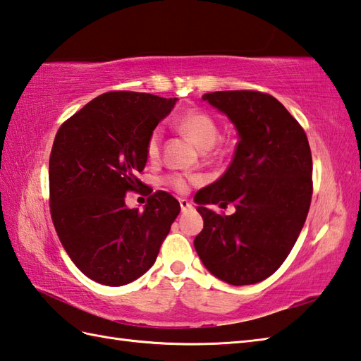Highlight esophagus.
I'll return each instance as SVG.
<instances>
[{"label":"esophagus","instance_id":"34e87169","mask_svg":"<svg viewBox=\"0 0 361 361\" xmlns=\"http://www.w3.org/2000/svg\"><path fill=\"white\" fill-rule=\"evenodd\" d=\"M180 206H181V211H183V212L192 209V204H190V203L186 200V198H180Z\"/></svg>","mask_w":361,"mask_h":361}]
</instances>
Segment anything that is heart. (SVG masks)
Returning a JSON list of instances; mask_svg holds the SVG:
<instances>
[{"label":"heart","mask_w":361,"mask_h":361,"mask_svg":"<svg viewBox=\"0 0 361 361\" xmlns=\"http://www.w3.org/2000/svg\"><path fill=\"white\" fill-rule=\"evenodd\" d=\"M176 127H178L180 132L185 133L192 140L198 149L202 150H209L214 147V144L219 140V126L216 119H214L211 114L200 111V110H190L183 113L181 116L176 119ZM161 133L159 128H155L150 133L147 140V155L149 158H157L161 147ZM166 183L169 186H172L176 190L186 189V181L180 175H172L167 176Z\"/></svg>","instance_id":"obj_1"}]
</instances>
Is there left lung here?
<instances>
[{
  "label": "left lung",
  "mask_w": 361,
  "mask_h": 361,
  "mask_svg": "<svg viewBox=\"0 0 361 361\" xmlns=\"http://www.w3.org/2000/svg\"><path fill=\"white\" fill-rule=\"evenodd\" d=\"M234 126L239 142L220 178L195 195L203 231L198 257L231 286L271 276L290 255L312 200V153L302 127L278 99L259 91H216L202 96ZM233 202L231 216L209 206Z\"/></svg>",
  "instance_id": "1"
}]
</instances>
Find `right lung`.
Listing matches in <instances>:
<instances>
[{
    "mask_svg": "<svg viewBox=\"0 0 361 361\" xmlns=\"http://www.w3.org/2000/svg\"><path fill=\"white\" fill-rule=\"evenodd\" d=\"M178 99L114 91L97 96L59 128L49 158L51 216L75 267L99 283L121 287L155 264L180 214L158 190L144 211L126 204L147 163V140Z\"/></svg>",
    "mask_w": 361,
    "mask_h": 361,
    "instance_id": "right-lung-1",
    "label": "right lung"
}]
</instances>
